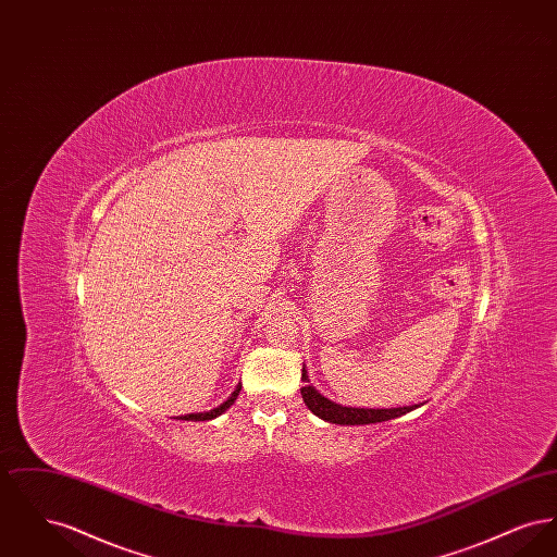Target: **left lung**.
<instances>
[{
	"instance_id": "obj_1",
	"label": "left lung",
	"mask_w": 557,
	"mask_h": 557,
	"mask_svg": "<svg viewBox=\"0 0 557 557\" xmlns=\"http://www.w3.org/2000/svg\"><path fill=\"white\" fill-rule=\"evenodd\" d=\"M302 380L309 382V375L302 368ZM300 395L305 405L330 424L341 425H361V424H375V422H388V420H395L400 418L409 411H413L418 405H409V407H397V409H357V407H343L330 398L319 395L318 391L309 384H305L300 388Z\"/></svg>"
}]
</instances>
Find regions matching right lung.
I'll return each instance as SVG.
<instances>
[{"mask_svg": "<svg viewBox=\"0 0 557 557\" xmlns=\"http://www.w3.org/2000/svg\"><path fill=\"white\" fill-rule=\"evenodd\" d=\"M239 386L234 391V395L227 398L223 405H219V407H214L211 411H207V413H189V416H182V420H187V422H207V420H212V418H216V416H221L225 409H230L232 405H234V400L238 398Z\"/></svg>", "mask_w": 557, "mask_h": 557, "instance_id": "right-lung-1", "label": "right lung"}]
</instances>
